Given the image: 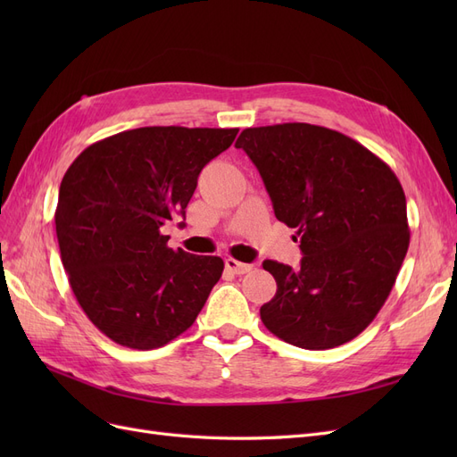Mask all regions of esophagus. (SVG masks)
Returning a JSON list of instances; mask_svg holds the SVG:
<instances>
[{"label":"esophagus","instance_id":"esophagus-1","mask_svg":"<svg viewBox=\"0 0 457 457\" xmlns=\"http://www.w3.org/2000/svg\"><path fill=\"white\" fill-rule=\"evenodd\" d=\"M225 269L232 274H245V272H250L253 267L247 265V262H240L237 259L228 257V259H225Z\"/></svg>","mask_w":457,"mask_h":457}]
</instances>
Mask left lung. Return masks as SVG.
<instances>
[{"instance_id": "obj_1", "label": "left lung", "mask_w": 457, "mask_h": 457, "mask_svg": "<svg viewBox=\"0 0 457 457\" xmlns=\"http://www.w3.org/2000/svg\"><path fill=\"white\" fill-rule=\"evenodd\" d=\"M237 148L255 163L276 219L297 230L303 253L297 269L262 262L276 280L262 324L309 351L354 339L389 297L408 252L396 175L351 137L311 123L244 129Z\"/></svg>"}]
</instances>
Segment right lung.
<instances>
[{"label":"right lung","mask_w":457,"mask_h":457,"mask_svg":"<svg viewBox=\"0 0 457 457\" xmlns=\"http://www.w3.org/2000/svg\"><path fill=\"white\" fill-rule=\"evenodd\" d=\"M238 129L139 128L87 146L64 173L54 227L72 292L106 337L129 349L168 345L195 324L223 274L215 255L168 247L200 171Z\"/></svg>","instance_id":"add662e5"}]
</instances>
